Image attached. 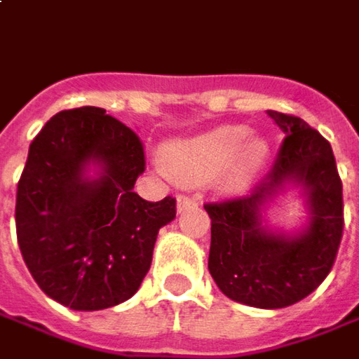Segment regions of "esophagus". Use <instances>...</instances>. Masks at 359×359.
I'll list each match as a JSON object with an SVG mask.
<instances>
[{
  "label": "esophagus",
  "mask_w": 359,
  "mask_h": 359,
  "mask_svg": "<svg viewBox=\"0 0 359 359\" xmlns=\"http://www.w3.org/2000/svg\"><path fill=\"white\" fill-rule=\"evenodd\" d=\"M198 206V200L194 198V196H184V194H180L179 198H177V212H184L190 210V208H196Z\"/></svg>",
  "instance_id": "esophagus-1"
}]
</instances>
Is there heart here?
<instances>
[{"label":"heart","mask_w":359,"mask_h":359,"mask_svg":"<svg viewBox=\"0 0 359 359\" xmlns=\"http://www.w3.org/2000/svg\"><path fill=\"white\" fill-rule=\"evenodd\" d=\"M269 157L263 137L248 126H220L192 137L170 141L163 151L165 172L182 184L216 177L224 192H241L262 172Z\"/></svg>","instance_id":"1"}]
</instances>
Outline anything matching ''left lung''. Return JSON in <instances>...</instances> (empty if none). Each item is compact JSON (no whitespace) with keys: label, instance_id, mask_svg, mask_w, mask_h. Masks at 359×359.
Instances as JSON below:
<instances>
[{"label":"left lung","instance_id":"1","mask_svg":"<svg viewBox=\"0 0 359 359\" xmlns=\"http://www.w3.org/2000/svg\"><path fill=\"white\" fill-rule=\"evenodd\" d=\"M287 135L265 179L241 198L206 204L212 220L208 269L228 299L255 309H285L326 279L344 230L342 180L332 147L306 121L267 109ZM289 188L309 218L301 231L266 226V210Z\"/></svg>","mask_w":359,"mask_h":359}]
</instances>
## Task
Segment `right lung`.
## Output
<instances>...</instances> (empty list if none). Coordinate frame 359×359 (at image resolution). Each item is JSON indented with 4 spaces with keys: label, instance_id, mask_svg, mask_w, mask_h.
<instances>
[{
    "label": "right lung",
    "instance_id": "obj_1",
    "mask_svg": "<svg viewBox=\"0 0 359 359\" xmlns=\"http://www.w3.org/2000/svg\"><path fill=\"white\" fill-rule=\"evenodd\" d=\"M145 170L137 133L106 109L84 106L48 119L17 184L19 250L46 297L72 311L131 299L177 202L133 192Z\"/></svg>",
    "mask_w": 359,
    "mask_h": 359
}]
</instances>
